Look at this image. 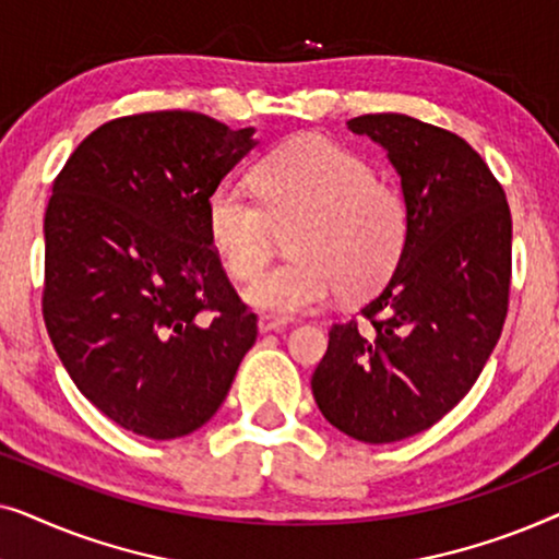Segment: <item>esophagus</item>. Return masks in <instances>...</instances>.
<instances>
[{"label":"esophagus","instance_id":"esophagus-1","mask_svg":"<svg viewBox=\"0 0 559 559\" xmlns=\"http://www.w3.org/2000/svg\"><path fill=\"white\" fill-rule=\"evenodd\" d=\"M287 328V320L272 318V316H262L259 318V333H280Z\"/></svg>","mask_w":559,"mask_h":559}]
</instances>
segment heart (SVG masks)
I'll return each mask as SVG.
<instances>
[{
    "label": "heart",
    "instance_id": "1",
    "mask_svg": "<svg viewBox=\"0 0 559 559\" xmlns=\"http://www.w3.org/2000/svg\"><path fill=\"white\" fill-rule=\"evenodd\" d=\"M254 193L218 186L205 203L211 243L234 280H254L290 236L296 257L257 278L249 302L289 318L331 297H366L400 266L409 203L369 159L323 136H297L251 167Z\"/></svg>",
    "mask_w": 559,
    "mask_h": 559
}]
</instances>
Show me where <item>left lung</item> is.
I'll list each match as a JSON object with an SVG mask.
<instances>
[{"label":"left lung","mask_w":559,"mask_h":559,"mask_svg":"<svg viewBox=\"0 0 559 559\" xmlns=\"http://www.w3.org/2000/svg\"><path fill=\"white\" fill-rule=\"evenodd\" d=\"M348 129L402 175L409 241L392 280L331 325L310 384L328 423L381 445L440 423L484 371L509 310L511 211L463 136L404 114H364Z\"/></svg>","instance_id":"1"}]
</instances>
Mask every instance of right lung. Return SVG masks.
<instances>
[{
  "label": "right lung",
  "mask_w": 559,
  "mask_h": 559,
  "mask_svg": "<svg viewBox=\"0 0 559 559\" xmlns=\"http://www.w3.org/2000/svg\"><path fill=\"white\" fill-rule=\"evenodd\" d=\"M251 134L198 111L132 114L91 132L52 180L45 328L81 394L134 435L209 423L257 341L205 224Z\"/></svg>",
  "instance_id": "obj_1"
}]
</instances>
